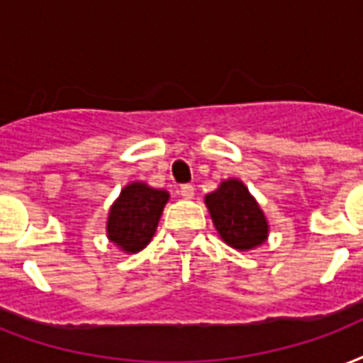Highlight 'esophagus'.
<instances>
[{
    "label": "esophagus",
    "instance_id": "1",
    "mask_svg": "<svg viewBox=\"0 0 363 363\" xmlns=\"http://www.w3.org/2000/svg\"><path fill=\"white\" fill-rule=\"evenodd\" d=\"M179 192H181V196L184 198V200H192V198H194V184H182Z\"/></svg>",
    "mask_w": 363,
    "mask_h": 363
}]
</instances>
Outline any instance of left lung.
Segmentation results:
<instances>
[{
    "instance_id": "left-lung-1",
    "label": "left lung",
    "mask_w": 363,
    "mask_h": 363,
    "mask_svg": "<svg viewBox=\"0 0 363 363\" xmlns=\"http://www.w3.org/2000/svg\"><path fill=\"white\" fill-rule=\"evenodd\" d=\"M206 206L213 225L230 247L247 251L268 238L267 217L242 181L220 182L215 192L206 196Z\"/></svg>"
}]
</instances>
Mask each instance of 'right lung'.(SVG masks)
Instances as JSON below:
<instances>
[{"label": "right lung", "mask_w": 363, "mask_h": 363, "mask_svg": "<svg viewBox=\"0 0 363 363\" xmlns=\"http://www.w3.org/2000/svg\"><path fill=\"white\" fill-rule=\"evenodd\" d=\"M169 194L145 182H131L121 190L108 213L106 232L125 253H137L150 243Z\"/></svg>", "instance_id": "add662e5"}]
</instances>
